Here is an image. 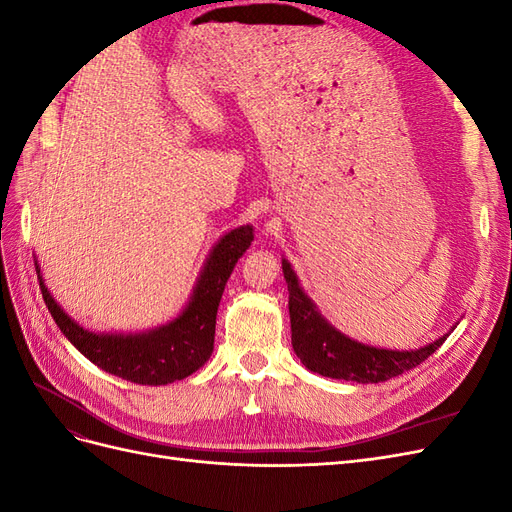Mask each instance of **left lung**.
I'll list each match as a JSON object with an SVG mask.
<instances>
[{
	"mask_svg": "<svg viewBox=\"0 0 512 512\" xmlns=\"http://www.w3.org/2000/svg\"><path fill=\"white\" fill-rule=\"evenodd\" d=\"M284 277L288 284V309L292 348L301 363L320 376L348 380L359 384H376L391 380L404 371L421 365L436 352L451 333L442 335L436 342L418 350H384L354 342V339L339 333L335 327L320 316L312 299L299 286L297 273L290 262L282 260ZM453 331V329H451Z\"/></svg>",
	"mask_w": 512,
	"mask_h": 512,
	"instance_id": "obj_1",
	"label": "left lung"
}]
</instances>
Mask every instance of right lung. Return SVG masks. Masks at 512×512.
I'll return each instance as SVG.
<instances>
[{
	"instance_id": "1",
	"label": "right lung",
	"mask_w": 512,
	"mask_h": 512,
	"mask_svg": "<svg viewBox=\"0 0 512 512\" xmlns=\"http://www.w3.org/2000/svg\"><path fill=\"white\" fill-rule=\"evenodd\" d=\"M252 230V226H241L224 235L211 250L179 318L147 333L117 335L83 329L51 297L36 262L42 299L70 344L108 374L151 386L183 380L209 361L222 292L237 260L254 241Z\"/></svg>"
}]
</instances>
